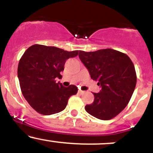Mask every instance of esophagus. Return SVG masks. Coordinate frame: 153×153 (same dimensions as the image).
<instances>
[{
    "label": "esophagus",
    "mask_w": 153,
    "mask_h": 153,
    "mask_svg": "<svg viewBox=\"0 0 153 153\" xmlns=\"http://www.w3.org/2000/svg\"><path fill=\"white\" fill-rule=\"evenodd\" d=\"M84 92H85V91L81 90V89H79V90H78V93H80V94H84Z\"/></svg>",
    "instance_id": "1"
}]
</instances>
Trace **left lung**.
I'll return each instance as SVG.
<instances>
[{"mask_svg": "<svg viewBox=\"0 0 153 153\" xmlns=\"http://www.w3.org/2000/svg\"><path fill=\"white\" fill-rule=\"evenodd\" d=\"M78 56L101 87L98 93H93L94 101L86 105V111L98 119H112L126 107L135 90L133 63L126 54L112 49L79 51Z\"/></svg>", "mask_w": 153, "mask_h": 153, "instance_id": "obj_1", "label": "left lung"}]
</instances>
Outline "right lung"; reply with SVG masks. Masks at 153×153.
Instances as JSON below:
<instances>
[{
  "instance_id": "1",
  "label": "right lung",
  "mask_w": 153,
  "mask_h": 153,
  "mask_svg": "<svg viewBox=\"0 0 153 153\" xmlns=\"http://www.w3.org/2000/svg\"><path fill=\"white\" fill-rule=\"evenodd\" d=\"M78 51L35 44L29 47L19 61L18 77L23 95L35 111L44 115L64 110L78 87H65L55 78L61 77L66 61L77 56Z\"/></svg>"
}]
</instances>
